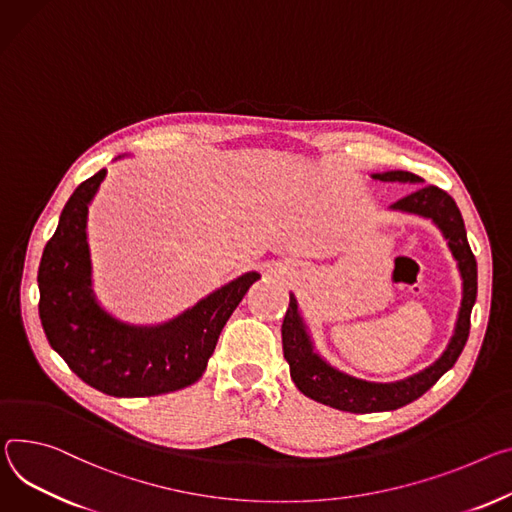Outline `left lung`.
I'll return each mask as SVG.
<instances>
[{
    "instance_id": "obj_1",
    "label": "left lung",
    "mask_w": 512,
    "mask_h": 512,
    "mask_svg": "<svg viewBox=\"0 0 512 512\" xmlns=\"http://www.w3.org/2000/svg\"><path fill=\"white\" fill-rule=\"evenodd\" d=\"M371 177L380 181L423 183L421 177L410 171H384L371 173ZM390 210L427 218L441 230L461 275V306L453 337L435 363L398 382H367L333 367L314 351V343L300 314L298 300L294 294H290V308L286 310L282 324V345L284 357L290 363V376L304 396L345 412L396 410L421 398L431 386L437 384L445 371L453 367L470 335V314L478 294V265L457 204L437 185H421L412 194L392 204Z\"/></svg>"
}]
</instances>
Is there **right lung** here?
I'll return each mask as SVG.
<instances>
[{"label": "right lung", "instance_id": "add662e5", "mask_svg": "<svg viewBox=\"0 0 512 512\" xmlns=\"http://www.w3.org/2000/svg\"><path fill=\"white\" fill-rule=\"evenodd\" d=\"M106 169L85 179L65 204L38 267V314L46 339L91 388L116 398L159 396L202 378L226 320L257 271L214 290L161 324H130L106 312L91 290L87 208Z\"/></svg>", "mask_w": 512, "mask_h": 512}]
</instances>
